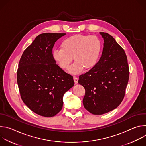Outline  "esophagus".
I'll return each instance as SVG.
<instances>
[{"instance_id": "esophagus-1", "label": "esophagus", "mask_w": 146, "mask_h": 146, "mask_svg": "<svg viewBox=\"0 0 146 146\" xmlns=\"http://www.w3.org/2000/svg\"><path fill=\"white\" fill-rule=\"evenodd\" d=\"M73 80H74V82L76 84V83H77V82H78V78L77 77H73Z\"/></svg>"}]
</instances>
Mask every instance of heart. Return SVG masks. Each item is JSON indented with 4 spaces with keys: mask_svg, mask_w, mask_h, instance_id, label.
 <instances>
[{
    "mask_svg": "<svg viewBox=\"0 0 146 146\" xmlns=\"http://www.w3.org/2000/svg\"><path fill=\"white\" fill-rule=\"evenodd\" d=\"M91 56H92V59L95 60V55H92Z\"/></svg>",
    "mask_w": 146,
    "mask_h": 146,
    "instance_id": "1",
    "label": "heart"
}]
</instances>
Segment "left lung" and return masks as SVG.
I'll return each instance as SVG.
<instances>
[{
	"instance_id": "obj_1",
	"label": "left lung",
	"mask_w": 146,
	"mask_h": 146,
	"mask_svg": "<svg viewBox=\"0 0 146 146\" xmlns=\"http://www.w3.org/2000/svg\"><path fill=\"white\" fill-rule=\"evenodd\" d=\"M64 33L37 36L24 51L17 73L21 97L35 113L46 117L56 115L63 106V96L74 82L53 57L52 48Z\"/></svg>"
}]
</instances>
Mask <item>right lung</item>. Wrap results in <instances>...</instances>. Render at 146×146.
Returning a JSON list of instances; mask_svg holds the SVG:
<instances>
[{
	"label": "right lung",
	"instance_id": "right-lung-1",
	"mask_svg": "<svg viewBox=\"0 0 146 146\" xmlns=\"http://www.w3.org/2000/svg\"><path fill=\"white\" fill-rule=\"evenodd\" d=\"M104 40L101 57L86 73L79 77V84L86 90L83 105L95 115L116 109L122 101L129 70L123 49L109 34L100 32Z\"/></svg>",
	"mask_w": 146,
	"mask_h": 146
}]
</instances>
